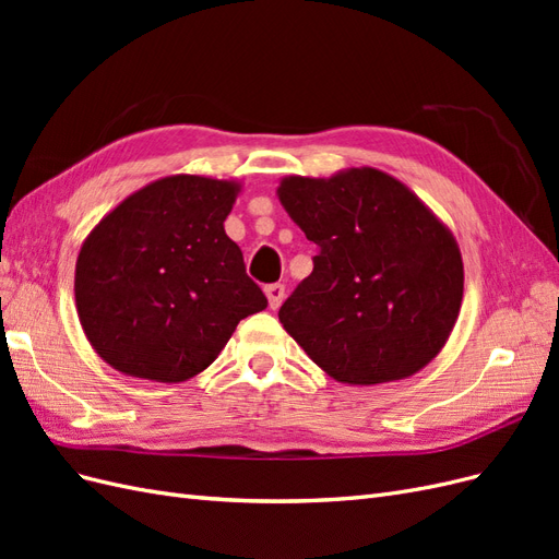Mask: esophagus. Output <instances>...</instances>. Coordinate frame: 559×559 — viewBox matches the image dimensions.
I'll list each match as a JSON object with an SVG mask.
<instances>
[{
	"mask_svg": "<svg viewBox=\"0 0 559 559\" xmlns=\"http://www.w3.org/2000/svg\"><path fill=\"white\" fill-rule=\"evenodd\" d=\"M265 296H267V306L270 310H277L284 300V284H270L265 286Z\"/></svg>",
	"mask_w": 559,
	"mask_h": 559,
	"instance_id": "esophagus-1",
	"label": "esophagus"
}]
</instances>
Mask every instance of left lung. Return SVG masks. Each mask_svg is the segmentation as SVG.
<instances>
[{"instance_id":"8db88e82","label":"left lung","mask_w":559,"mask_h":559,"mask_svg":"<svg viewBox=\"0 0 559 559\" xmlns=\"http://www.w3.org/2000/svg\"><path fill=\"white\" fill-rule=\"evenodd\" d=\"M282 207L317 245L310 277L284 300V331L343 384L415 376L448 343L464 296L452 230L376 167L284 177Z\"/></svg>"}]
</instances>
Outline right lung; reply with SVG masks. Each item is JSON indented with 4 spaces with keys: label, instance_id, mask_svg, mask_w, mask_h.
Masks as SVG:
<instances>
[{
    "label": "right lung",
    "instance_id": "1",
    "mask_svg": "<svg viewBox=\"0 0 559 559\" xmlns=\"http://www.w3.org/2000/svg\"><path fill=\"white\" fill-rule=\"evenodd\" d=\"M240 181L173 175L128 195L83 240L74 298L97 357L175 384L202 373L240 319L267 308L224 228Z\"/></svg>",
    "mask_w": 559,
    "mask_h": 559
}]
</instances>
